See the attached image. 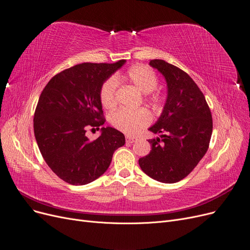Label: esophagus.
Masks as SVG:
<instances>
[{"label": "esophagus", "instance_id": "34e87169", "mask_svg": "<svg viewBox=\"0 0 250 250\" xmlns=\"http://www.w3.org/2000/svg\"><path fill=\"white\" fill-rule=\"evenodd\" d=\"M125 140H126V142L127 143H134L135 141H137L138 139L136 137H132V136H126L125 137Z\"/></svg>", "mask_w": 250, "mask_h": 250}]
</instances>
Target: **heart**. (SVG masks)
Masks as SVG:
<instances>
[{
	"label": "heart",
	"mask_w": 250,
	"mask_h": 250,
	"mask_svg": "<svg viewBox=\"0 0 250 250\" xmlns=\"http://www.w3.org/2000/svg\"><path fill=\"white\" fill-rule=\"evenodd\" d=\"M125 79L133 84L142 94L147 95L152 92L159 84V79L155 73L146 66L137 64L127 71ZM118 78L107 80L100 91V100L104 107H112L116 102V81ZM152 103H158L159 98L156 96L147 95ZM111 124L118 130L126 134H135L141 127L146 126L150 122V115L148 111L144 109L127 110L118 109L110 115Z\"/></svg>",
	"instance_id": "b5f03b06"
}]
</instances>
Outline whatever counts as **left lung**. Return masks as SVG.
<instances>
[{"instance_id": "1", "label": "left lung", "mask_w": 250, "mask_h": 250, "mask_svg": "<svg viewBox=\"0 0 250 250\" xmlns=\"http://www.w3.org/2000/svg\"><path fill=\"white\" fill-rule=\"evenodd\" d=\"M149 64L167 82L164 110L149 131L161 134L149 139V154L139 159L142 171L154 180L175 183L186 178L208 150L212 116L206 99L188 73L163 60Z\"/></svg>"}]
</instances>
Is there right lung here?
<instances>
[{"mask_svg": "<svg viewBox=\"0 0 250 250\" xmlns=\"http://www.w3.org/2000/svg\"><path fill=\"white\" fill-rule=\"evenodd\" d=\"M125 62H83L53 76L42 90L34 115V133L44 161L54 174L73 186L99 178L125 135L102 127L90 141L85 133L105 123L100 100L103 83Z\"/></svg>", "mask_w": 250, "mask_h": 250, "instance_id": "obj_1", "label": "right lung"}]
</instances>
